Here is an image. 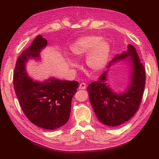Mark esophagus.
<instances>
[{"instance_id": "esophagus-1", "label": "esophagus", "mask_w": 159, "mask_h": 159, "mask_svg": "<svg viewBox=\"0 0 159 159\" xmlns=\"http://www.w3.org/2000/svg\"><path fill=\"white\" fill-rule=\"evenodd\" d=\"M86 88V85L84 83H81L79 85V89H85Z\"/></svg>"}]
</instances>
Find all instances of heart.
<instances>
[{"label": "heart", "instance_id": "b5f03b06", "mask_svg": "<svg viewBox=\"0 0 159 159\" xmlns=\"http://www.w3.org/2000/svg\"><path fill=\"white\" fill-rule=\"evenodd\" d=\"M70 51L75 58L80 59L85 56V63L88 68L93 73L102 70L106 66L110 55L111 47L106 40L101 37L89 35L81 37L72 44ZM67 62L70 67L75 68L77 64L71 60Z\"/></svg>", "mask_w": 159, "mask_h": 159}]
</instances>
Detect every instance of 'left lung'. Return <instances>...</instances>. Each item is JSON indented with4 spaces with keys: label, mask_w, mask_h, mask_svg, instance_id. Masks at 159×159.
I'll use <instances>...</instances> for the list:
<instances>
[{
    "label": "left lung",
    "mask_w": 159,
    "mask_h": 159,
    "mask_svg": "<svg viewBox=\"0 0 159 159\" xmlns=\"http://www.w3.org/2000/svg\"><path fill=\"white\" fill-rule=\"evenodd\" d=\"M123 59L129 63L131 70L129 81L125 90L116 93L108 84L109 68ZM107 68L98 81L89 85L87 90L91 106L99 121L105 125L117 127L129 121L138 110L145 89V70L131 44H128L127 51L115 56Z\"/></svg>",
    "instance_id": "obj_1"
}]
</instances>
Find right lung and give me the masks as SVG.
I'll list each match as a JSON object with an SVG mask.
<instances>
[{
    "mask_svg": "<svg viewBox=\"0 0 159 159\" xmlns=\"http://www.w3.org/2000/svg\"><path fill=\"white\" fill-rule=\"evenodd\" d=\"M48 41L38 35L17 59L14 71V88L25 115L35 125L48 130L58 129L70 118L71 100L79 84L50 77L43 81L28 75L26 66L30 59L40 60Z\"/></svg>",
    "mask_w": 159,
    "mask_h": 159,
    "instance_id": "add662e5",
    "label": "right lung"
}]
</instances>
